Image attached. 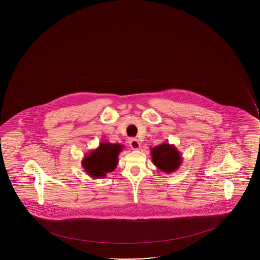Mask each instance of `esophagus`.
<instances>
[{
    "label": "esophagus",
    "mask_w": 260,
    "mask_h": 260,
    "mask_svg": "<svg viewBox=\"0 0 260 260\" xmlns=\"http://www.w3.org/2000/svg\"><path fill=\"white\" fill-rule=\"evenodd\" d=\"M129 146H131L132 149L138 150L141 148V143L137 139H132L129 141Z\"/></svg>",
    "instance_id": "34e87169"
}]
</instances>
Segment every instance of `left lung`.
<instances>
[{
    "label": "left lung",
    "mask_w": 260,
    "mask_h": 260,
    "mask_svg": "<svg viewBox=\"0 0 260 260\" xmlns=\"http://www.w3.org/2000/svg\"><path fill=\"white\" fill-rule=\"evenodd\" d=\"M151 154L153 165L166 173L175 172L182 164V154L174 145L160 144L151 148Z\"/></svg>",
    "instance_id": "left-lung-1"
}]
</instances>
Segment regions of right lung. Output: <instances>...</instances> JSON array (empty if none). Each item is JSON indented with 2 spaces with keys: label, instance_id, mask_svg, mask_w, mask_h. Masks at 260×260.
Listing matches in <instances>:
<instances>
[{
  "label": "right lung",
  "instance_id": "add662e5",
  "mask_svg": "<svg viewBox=\"0 0 260 260\" xmlns=\"http://www.w3.org/2000/svg\"><path fill=\"white\" fill-rule=\"evenodd\" d=\"M124 146L120 144L102 142L96 149L84 156L82 167L87 175L93 179H104L118 165V157Z\"/></svg>",
  "mask_w": 260,
  "mask_h": 260
}]
</instances>
